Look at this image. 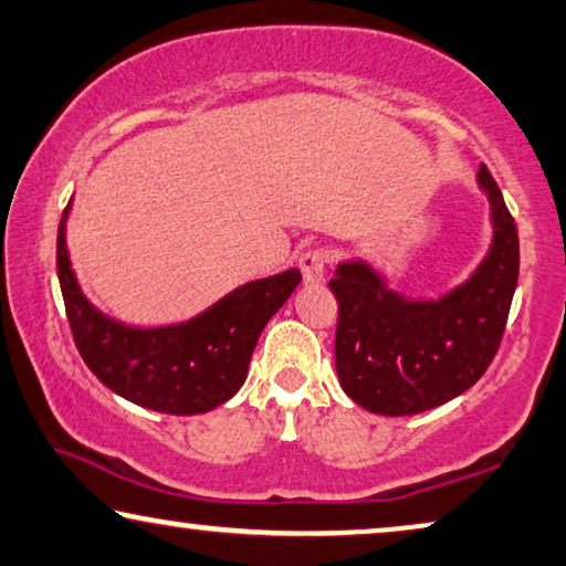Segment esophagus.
Segmentation results:
<instances>
[{"mask_svg": "<svg viewBox=\"0 0 566 566\" xmlns=\"http://www.w3.org/2000/svg\"><path fill=\"white\" fill-rule=\"evenodd\" d=\"M300 269H302V280L310 286H317L325 282V254L323 251H307V254L300 256Z\"/></svg>", "mask_w": 566, "mask_h": 566, "instance_id": "1", "label": "esophagus"}]
</instances>
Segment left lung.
I'll use <instances>...</instances> for the list:
<instances>
[{
    "label": "left lung",
    "instance_id": "left-lung-1",
    "mask_svg": "<svg viewBox=\"0 0 566 566\" xmlns=\"http://www.w3.org/2000/svg\"><path fill=\"white\" fill-rule=\"evenodd\" d=\"M478 185L493 235L465 282L437 297H407L364 259L335 269L337 381L366 411L409 417L440 407L465 394L499 350L518 282V231L485 165Z\"/></svg>",
    "mask_w": 566,
    "mask_h": 566
}]
</instances>
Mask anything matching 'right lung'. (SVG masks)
Masks as SVG:
<instances>
[{
  "label": "right lung",
  "mask_w": 566,
  "mask_h": 566,
  "mask_svg": "<svg viewBox=\"0 0 566 566\" xmlns=\"http://www.w3.org/2000/svg\"><path fill=\"white\" fill-rule=\"evenodd\" d=\"M71 206L57 226V280L73 340L98 381L126 401L177 417L229 401L247 381L261 331L300 284V269L235 286L188 323L134 327L83 294L65 243Z\"/></svg>",
  "instance_id": "1"
}]
</instances>
